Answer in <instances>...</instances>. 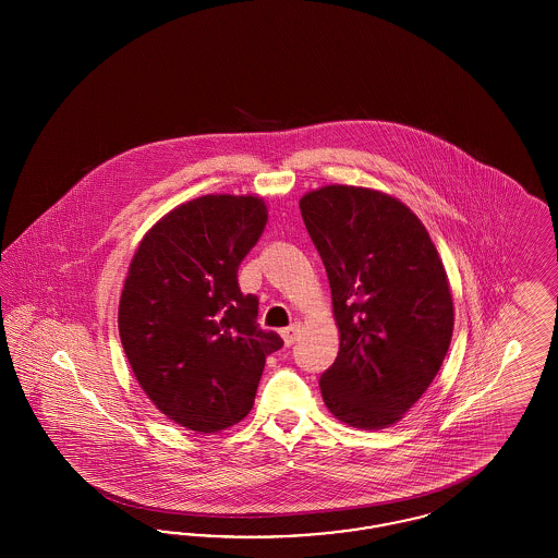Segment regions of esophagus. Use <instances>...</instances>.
<instances>
[{
	"instance_id": "esophagus-1",
	"label": "esophagus",
	"mask_w": 558,
	"mask_h": 558,
	"mask_svg": "<svg viewBox=\"0 0 558 558\" xmlns=\"http://www.w3.org/2000/svg\"><path fill=\"white\" fill-rule=\"evenodd\" d=\"M299 330H301V324H291L289 328H284L282 330V339H284V345L291 347L294 341H296V337H299Z\"/></svg>"
}]
</instances>
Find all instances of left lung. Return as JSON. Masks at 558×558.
<instances>
[{
    "mask_svg": "<svg viewBox=\"0 0 558 558\" xmlns=\"http://www.w3.org/2000/svg\"><path fill=\"white\" fill-rule=\"evenodd\" d=\"M299 209L326 267L341 332L319 376L326 408L349 426L398 423L448 353L450 284L421 219L398 198L355 186L307 192Z\"/></svg>",
    "mask_w": 558,
    "mask_h": 558,
    "instance_id": "1",
    "label": "left lung"
}]
</instances>
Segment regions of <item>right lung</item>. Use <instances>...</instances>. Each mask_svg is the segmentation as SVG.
<instances>
[{"label": "right lung", "instance_id": "add662e5", "mask_svg": "<svg viewBox=\"0 0 558 558\" xmlns=\"http://www.w3.org/2000/svg\"><path fill=\"white\" fill-rule=\"evenodd\" d=\"M266 221L257 196L207 194L167 213L133 255L121 343L144 393L190 430L240 423L267 355L284 345L259 328V299L239 287V266Z\"/></svg>", "mask_w": 558, "mask_h": 558}]
</instances>
